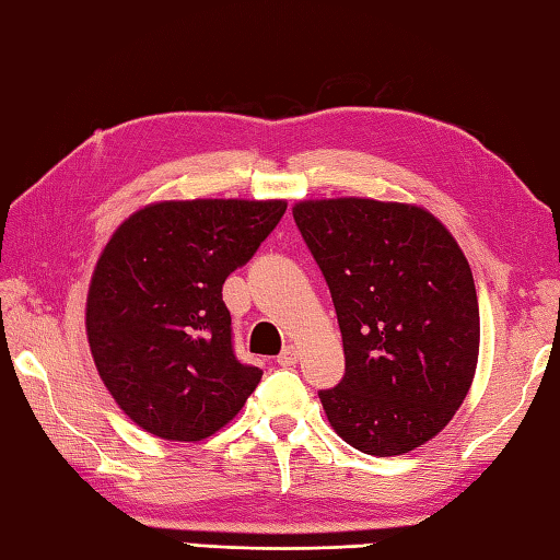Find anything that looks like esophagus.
I'll return each instance as SVG.
<instances>
[{"mask_svg":"<svg viewBox=\"0 0 560 560\" xmlns=\"http://www.w3.org/2000/svg\"><path fill=\"white\" fill-rule=\"evenodd\" d=\"M276 361H278V365H282V368L294 365V363H298V348H294V346H284L282 353L276 358Z\"/></svg>","mask_w":560,"mask_h":560,"instance_id":"esophagus-1","label":"esophagus"}]
</instances>
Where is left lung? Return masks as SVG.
I'll list each match as a JSON object with an SVG mask.
<instances>
[{"instance_id": "8db88e82", "label": "left lung", "mask_w": 560, "mask_h": 560, "mask_svg": "<svg viewBox=\"0 0 560 560\" xmlns=\"http://www.w3.org/2000/svg\"><path fill=\"white\" fill-rule=\"evenodd\" d=\"M292 217L339 316L346 373L319 389L336 434L371 456L427 444L478 363L476 282L456 238L424 209L375 199L300 202Z\"/></svg>"}]
</instances>
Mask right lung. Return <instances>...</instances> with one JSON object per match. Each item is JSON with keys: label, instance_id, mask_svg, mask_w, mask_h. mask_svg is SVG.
<instances>
[{"label": "right lung", "instance_id": "add662e5", "mask_svg": "<svg viewBox=\"0 0 560 560\" xmlns=\"http://www.w3.org/2000/svg\"><path fill=\"white\" fill-rule=\"evenodd\" d=\"M284 209L282 199L161 202L104 248L88 294L90 351L116 405L149 434L202 441L258 387L260 368L236 358L221 288Z\"/></svg>", "mask_w": 560, "mask_h": 560}]
</instances>
